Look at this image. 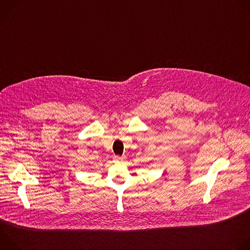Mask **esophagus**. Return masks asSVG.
<instances>
[{"label":"esophagus","mask_w":250,"mask_h":250,"mask_svg":"<svg viewBox=\"0 0 250 250\" xmlns=\"http://www.w3.org/2000/svg\"><path fill=\"white\" fill-rule=\"evenodd\" d=\"M123 161H124V157H122V156H115L114 157V162H116V163H121Z\"/></svg>","instance_id":"obj_1"}]
</instances>
